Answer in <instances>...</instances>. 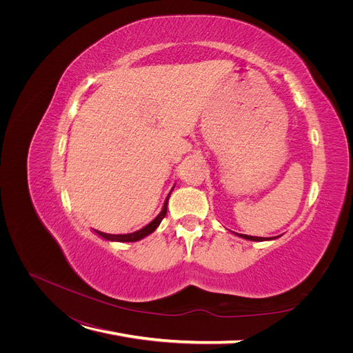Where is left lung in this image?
<instances>
[{"label": "left lung", "instance_id": "8db88e82", "mask_svg": "<svg viewBox=\"0 0 353 353\" xmlns=\"http://www.w3.org/2000/svg\"><path fill=\"white\" fill-rule=\"evenodd\" d=\"M237 236H240L242 239H246V240H252V242H262V240H268L265 237H256V236H249V234H239V233H234Z\"/></svg>", "mask_w": 353, "mask_h": 353}]
</instances>
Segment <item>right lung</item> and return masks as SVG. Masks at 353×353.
Instances as JSON below:
<instances>
[{"instance_id":"obj_1","label":"right lung","mask_w":353,"mask_h":353,"mask_svg":"<svg viewBox=\"0 0 353 353\" xmlns=\"http://www.w3.org/2000/svg\"><path fill=\"white\" fill-rule=\"evenodd\" d=\"M170 193H172V192H170ZM170 193H169V196H167V199H165V201H164L161 212L150 221V223H148L147 226H144L143 229H140V230H137V232H134V233H127V234H108V233H103V232H99V230H96V233H97L99 236H101L103 239L110 240V242H121V243H123V242H139V240H141L143 237H145V236H148V234H152V233L159 228L160 221L164 219V216H165V213H167V203H169Z\"/></svg>"}]
</instances>
